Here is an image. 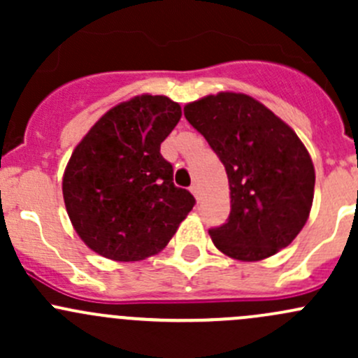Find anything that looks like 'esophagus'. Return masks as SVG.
<instances>
[{
    "instance_id": "1",
    "label": "esophagus",
    "mask_w": 358,
    "mask_h": 358,
    "mask_svg": "<svg viewBox=\"0 0 358 358\" xmlns=\"http://www.w3.org/2000/svg\"><path fill=\"white\" fill-rule=\"evenodd\" d=\"M190 192L196 196L197 201L201 199V189H199V185H197V183H192V185H190Z\"/></svg>"
}]
</instances>
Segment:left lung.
I'll list each match as a JSON object with an SVG mask.
<instances>
[{"mask_svg":"<svg viewBox=\"0 0 358 358\" xmlns=\"http://www.w3.org/2000/svg\"><path fill=\"white\" fill-rule=\"evenodd\" d=\"M225 166L230 185L227 223L209 229L227 256L258 262L289 246L306 223L315 169L294 131L243 93H218L183 107Z\"/></svg>","mask_w":358,"mask_h":358,"instance_id":"8db88e82","label":"left lung"}]
</instances>
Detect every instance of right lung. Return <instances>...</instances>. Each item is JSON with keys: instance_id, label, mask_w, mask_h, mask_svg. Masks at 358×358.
<instances>
[{"instance_id": "obj_1", "label": "right lung", "mask_w": 358, "mask_h": 358, "mask_svg": "<svg viewBox=\"0 0 358 358\" xmlns=\"http://www.w3.org/2000/svg\"><path fill=\"white\" fill-rule=\"evenodd\" d=\"M182 117L168 96L142 95L103 114L64 173L67 215L90 249L115 262L156 255L196 204L173 183L161 143Z\"/></svg>"}]
</instances>
